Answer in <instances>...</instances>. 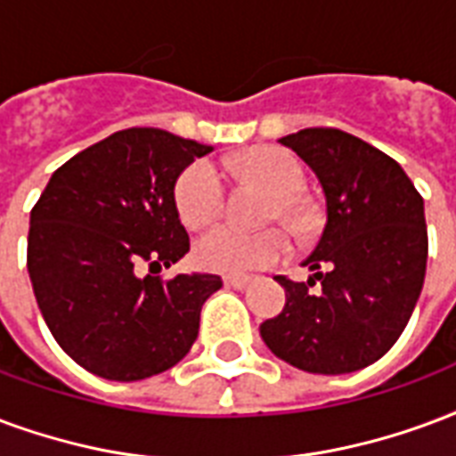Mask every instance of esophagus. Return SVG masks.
<instances>
[{
	"label": "esophagus",
	"mask_w": 456,
	"mask_h": 456,
	"mask_svg": "<svg viewBox=\"0 0 456 456\" xmlns=\"http://www.w3.org/2000/svg\"><path fill=\"white\" fill-rule=\"evenodd\" d=\"M224 285L234 289H244L251 285V278H246V275H224Z\"/></svg>",
	"instance_id": "esophagus-1"
}]
</instances>
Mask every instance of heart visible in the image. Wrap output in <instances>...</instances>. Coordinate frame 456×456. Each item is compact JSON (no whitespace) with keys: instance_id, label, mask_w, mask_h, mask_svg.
<instances>
[{"instance_id":"b5f03b06","label":"heart","mask_w":456,"mask_h":456,"mask_svg":"<svg viewBox=\"0 0 456 456\" xmlns=\"http://www.w3.org/2000/svg\"><path fill=\"white\" fill-rule=\"evenodd\" d=\"M239 167L246 176L268 188L278 198L280 217H297L295 198L306 185V171L295 154L280 147H261L241 157ZM227 185L224 176L212 161H193L183 168L174 188V200L181 222L188 229H202L212 224L224 210ZM289 254V239L280 229H263V232H244V229L222 224L210 229L198 239L193 248L195 261L200 268L212 273H241L258 271L265 265L278 263Z\"/></svg>"}]
</instances>
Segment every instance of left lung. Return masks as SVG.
<instances>
[{
  "label": "left lung",
  "mask_w": 456,
  "mask_h": 456,
  "mask_svg": "<svg viewBox=\"0 0 456 456\" xmlns=\"http://www.w3.org/2000/svg\"><path fill=\"white\" fill-rule=\"evenodd\" d=\"M326 195V227L302 265L306 282L278 275L285 306L261 323L268 348L297 370L348 374L372 365L413 314L428 261L423 198L406 171L336 127L282 137ZM314 284L320 288L312 290Z\"/></svg>",
  "instance_id": "left-lung-1"
}]
</instances>
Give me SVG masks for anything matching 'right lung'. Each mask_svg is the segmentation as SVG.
Here are the masks:
<instances>
[{
	"label": "right lung",
	"instance_id": "obj_1",
	"mask_svg": "<svg viewBox=\"0 0 456 456\" xmlns=\"http://www.w3.org/2000/svg\"><path fill=\"white\" fill-rule=\"evenodd\" d=\"M210 151L159 127H127L65 161L33 205L36 302L60 348L91 374L137 382L181 362L198 338L219 275L161 280L151 271L191 248L174 185Z\"/></svg>",
	"mask_w": 456,
	"mask_h": 456
}]
</instances>
